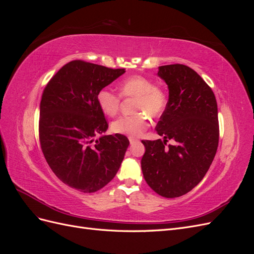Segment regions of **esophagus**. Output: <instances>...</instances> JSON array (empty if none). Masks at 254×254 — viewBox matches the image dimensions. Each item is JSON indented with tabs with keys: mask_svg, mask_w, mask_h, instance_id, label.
<instances>
[{
	"mask_svg": "<svg viewBox=\"0 0 254 254\" xmlns=\"http://www.w3.org/2000/svg\"><path fill=\"white\" fill-rule=\"evenodd\" d=\"M129 142H130V144L133 145L134 143L137 142V139H134V137H129Z\"/></svg>",
	"mask_w": 254,
	"mask_h": 254,
	"instance_id": "34e87169",
	"label": "esophagus"
}]
</instances>
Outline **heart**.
I'll list each match as a JSON object with an SVG mask.
<instances>
[{
	"mask_svg": "<svg viewBox=\"0 0 254 254\" xmlns=\"http://www.w3.org/2000/svg\"><path fill=\"white\" fill-rule=\"evenodd\" d=\"M120 94L104 88L98 91L96 101L101 110L114 117L120 111L122 97L133 98L132 115H125L115 120L111 124L112 131L119 134L136 137L141 135L149 125V118L157 119L166 109L167 97L162 88L155 86L153 82L143 76H132L120 84Z\"/></svg>",
	"mask_w": 254,
	"mask_h": 254,
	"instance_id": "obj_1",
	"label": "heart"
}]
</instances>
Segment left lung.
I'll list each match as a JSON object with an SVG mask.
<instances>
[{
	"label": "left lung",
	"mask_w": 254,
	"mask_h": 254,
	"mask_svg": "<svg viewBox=\"0 0 254 254\" xmlns=\"http://www.w3.org/2000/svg\"><path fill=\"white\" fill-rule=\"evenodd\" d=\"M158 75L170 90L166 109L156 126L164 140L142 141L141 166L145 181L157 194L176 198L203 179L216 155L217 103L209 84L188 65H162ZM170 139L173 145H167Z\"/></svg>",
	"instance_id": "8db88e82"
}]
</instances>
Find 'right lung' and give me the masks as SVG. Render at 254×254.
<instances>
[{
  "instance_id": "1",
  "label": "right lung",
  "mask_w": 254,
  "mask_h": 254,
  "mask_svg": "<svg viewBox=\"0 0 254 254\" xmlns=\"http://www.w3.org/2000/svg\"><path fill=\"white\" fill-rule=\"evenodd\" d=\"M125 68L73 60L53 76L40 103L39 140L58 179L82 193H94L117 175L128 148L123 134L96 136L108 129L96 95Z\"/></svg>"
}]
</instances>
